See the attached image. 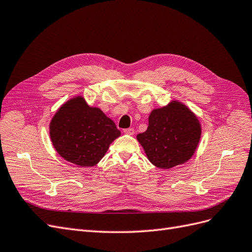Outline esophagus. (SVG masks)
Listing matches in <instances>:
<instances>
[{"label": "esophagus", "mask_w": 252, "mask_h": 252, "mask_svg": "<svg viewBox=\"0 0 252 252\" xmlns=\"http://www.w3.org/2000/svg\"><path fill=\"white\" fill-rule=\"evenodd\" d=\"M124 133L129 134V135H132V134H134V129H133V128H127V129H124Z\"/></svg>", "instance_id": "esophagus-1"}]
</instances>
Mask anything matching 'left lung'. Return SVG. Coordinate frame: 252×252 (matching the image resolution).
Returning <instances> with one entry per match:
<instances>
[{"instance_id": "1", "label": "left lung", "mask_w": 252, "mask_h": 252, "mask_svg": "<svg viewBox=\"0 0 252 252\" xmlns=\"http://www.w3.org/2000/svg\"><path fill=\"white\" fill-rule=\"evenodd\" d=\"M202 126L187 106L173 100L152 110L147 130L136 135L145 155L158 168L170 169L192 158L199 146Z\"/></svg>"}]
</instances>
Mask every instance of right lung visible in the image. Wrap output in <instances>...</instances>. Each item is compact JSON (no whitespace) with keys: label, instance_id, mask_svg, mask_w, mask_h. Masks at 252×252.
<instances>
[{"label":"right lung","instance_id":"add662e5","mask_svg":"<svg viewBox=\"0 0 252 252\" xmlns=\"http://www.w3.org/2000/svg\"><path fill=\"white\" fill-rule=\"evenodd\" d=\"M49 135L56 151L66 161L93 167L103 158L121 131L100 108L90 107L85 98L77 95L52 117Z\"/></svg>","mask_w":252,"mask_h":252}]
</instances>
